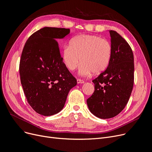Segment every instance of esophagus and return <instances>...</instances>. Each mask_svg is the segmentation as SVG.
I'll list each match as a JSON object with an SVG mask.
<instances>
[{"instance_id": "esophagus-1", "label": "esophagus", "mask_w": 152, "mask_h": 152, "mask_svg": "<svg viewBox=\"0 0 152 152\" xmlns=\"http://www.w3.org/2000/svg\"><path fill=\"white\" fill-rule=\"evenodd\" d=\"M77 84L84 83H85V81H84L83 80H81V79H77Z\"/></svg>"}]
</instances>
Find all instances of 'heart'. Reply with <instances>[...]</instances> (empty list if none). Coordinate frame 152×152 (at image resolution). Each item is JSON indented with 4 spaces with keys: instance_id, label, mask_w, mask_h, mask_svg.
Listing matches in <instances>:
<instances>
[{
    "instance_id": "1",
    "label": "heart",
    "mask_w": 152,
    "mask_h": 152,
    "mask_svg": "<svg viewBox=\"0 0 152 152\" xmlns=\"http://www.w3.org/2000/svg\"><path fill=\"white\" fill-rule=\"evenodd\" d=\"M63 63L67 69L74 71L80 65L83 76L99 74L106 69L112 56V46L105 38L96 35L81 34L71 39L61 49Z\"/></svg>"
}]
</instances>
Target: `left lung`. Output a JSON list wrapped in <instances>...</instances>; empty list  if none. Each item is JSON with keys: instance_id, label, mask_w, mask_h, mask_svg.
<instances>
[{"instance_id": "obj_1", "label": "left lung", "mask_w": 152, "mask_h": 152, "mask_svg": "<svg viewBox=\"0 0 152 152\" xmlns=\"http://www.w3.org/2000/svg\"><path fill=\"white\" fill-rule=\"evenodd\" d=\"M112 46L110 63L92 81L94 91L88 98L89 111L102 119L113 118L125 108L134 83V58L132 49L124 38L110 31Z\"/></svg>"}]
</instances>
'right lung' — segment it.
Returning a JSON list of instances; mask_svg holds the SVG:
<instances>
[{
	"mask_svg": "<svg viewBox=\"0 0 152 152\" xmlns=\"http://www.w3.org/2000/svg\"><path fill=\"white\" fill-rule=\"evenodd\" d=\"M69 29L46 27L26 41L19 63L22 88L28 103L37 113L55 115L63 108L70 89L77 85L61 56L56 39Z\"/></svg>",
	"mask_w": 152,
	"mask_h": 152,
	"instance_id": "add662e5",
	"label": "right lung"
}]
</instances>
